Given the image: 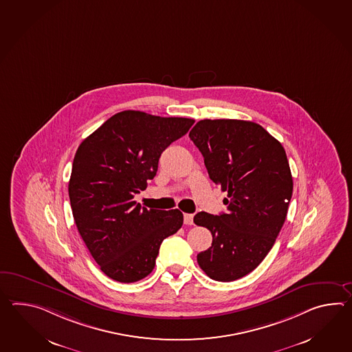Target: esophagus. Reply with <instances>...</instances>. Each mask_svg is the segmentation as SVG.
<instances>
[{
	"mask_svg": "<svg viewBox=\"0 0 352 352\" xmlns=\"http://www.w3.org/2000/svg\"><path fill=\"white\" fill-rule=\"evenodd\" d=\"M184 225H193V214L184 213Z\"/></svg>",
	"mask_w": 352,
	"mask_h": 352,
	"instance_id": "obj_1",
	"label": "esophagus"
}]
</instances>
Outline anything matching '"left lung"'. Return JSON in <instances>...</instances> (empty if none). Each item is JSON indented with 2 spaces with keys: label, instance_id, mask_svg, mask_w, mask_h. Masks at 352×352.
<instances>
[{
  "label": "left lung",
  "instance_id": "8db88e82",
  "mask_svg": "<svg viewBox=\"0 0 352 352\" xmlns=\"http://www.w3.org/2000/svg\"><path fill=\"white\" fill-rule=\"evenodd\" d=\"M213 183L227 192L226 213L199 212L212 246L197 255L211 279L251 273L272 250L288 213L293 178L285 150L263 126L243 120H201L189 133Z\"/></svg>",
  "mask_w": 352,
  "mask_h": 352
}]
</instances>
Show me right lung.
I'll list each match as a JSON object with an SVG mask.
<instances>
[{"mask_svg": "<svg viewBox=\"0 0 352 352\" xmlns=\"http://www.w3.org/2000/svg\"><path fill=\"white\" fill-rule=\"evenodd\" d=\"M195 120L122 111L82 141L68 184L74 222L109 278L141 280L159 248L183 225L179 210H148L133 201L157 172L159 157Z\"/></svg>", "mask_w": 352, "mask_h": 352, "instance_id": "add662e5", "label": "right lung"}]
</instances>
